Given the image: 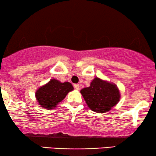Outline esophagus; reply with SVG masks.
Here are the masks:
<instances>
[{
    "instance_id": "esophagus-1",
    "label": "esophagus",
    "mask_w": 156,
    "mask_h": 156,
    "mask_svg": "<svg viewBox=\"0 0 156 156\" xmlns=\"http://www.w3.org/2000/svg\"><path fill=\"white\" fill-rule=\"evenodd\" d=\"M74 87L75 88V89H76V90H79V89H80V84H74Z\"/></svg>"
}]
</instances>
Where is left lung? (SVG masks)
<instances>
[{
  "mask_svg": "<svg viewBox=\"0 0 156 156\" xmlns=\"http://www.w3.org/2000/svg\"><path fill=\"white\" fill-rule=\"evenodd\" d=\"M80 93L89 108L97 113L109 112L121 98L120 91L114 83L97 76L91 81L89 87L81 89Z\"/></svg>",
  "mask_w": 156,
  "mask_h": 156,
  "instance_id": "1",
  "label": "left lung"
}]
</instances>
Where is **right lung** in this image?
Wrapping results in <instances>:
<instances>
[{
  "instance_id": "1",
  "label": "right lung",
  "mask_w": 156,
  "mask_h": 156,
  "mask_svg": "<svg viewBox=\"0 0 156 156\" xmlns=\"http://www.w3.org/2000/svg\"><path fill=\"white\" fill-rule=\"evenodd\" d=\"M73 90L74 87L69 82H61L55 79H51L47 84L36 90L35 98L42 108L51 110L56 107L67 94Z\"/></svg>"
}]
</instances>
